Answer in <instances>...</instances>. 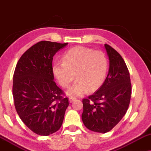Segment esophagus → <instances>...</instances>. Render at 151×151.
<instances>
[{"mask_svg":"<svg viewBox=\"0 0 151 151\" xmlns=\"http://www.w3.org/2000/svg\"><path fill=\"white\" fill-rule=\"evenodd\" d=\"M75 100H76V98H75V97H69L68 98V101L70 103H73V101H75Z\"/></svg>","mask_w":151,"mask_h":151,"instance_id":"obj_1","label":"esophagus"}]
</instances>
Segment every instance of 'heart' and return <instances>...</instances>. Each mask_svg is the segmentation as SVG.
I'll list each match as a JSON object with an SVG mask.
<instances>
[{
	"label": "heart",
	"instance_id": "b5f03b06",
	"mask_svg": "<svg viewBox=\"0 0 151 151\" xmlns=\"http://www.w3.org/2000/svg\"><path fill=\"white\" fill-rule=\"evenodd\" d=\"M108 66L104 52L79 46L67 50L62 61L52 65V72L58 83L64 88H68L75 78L76 82L66 93L68 96H79L87 91L94 92L101 88L107 76Z\"/></svg>",
	"mask_w": 151,
	"mask_h": 151
}]
</instances>
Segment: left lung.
<instances>
[{
	"instance_id": "left-lung-1",
	"label": "left lung",
	"mask_w": 151,
	"mask_h": 151,
	"mask_svg": "<svg viewBox=\"0 0 151 151\" xmlns=\"http://www.w3.org/2000/svg\"><path fill=\"white\" fill-rule=\"evenodd\" d=\"M109 60L108 75L96 92L83 99L81 118L85 126L98 133L111 131L125 115L131 100L130 75L121 55L104 45Z\"/></svg>"
}]
</instances>
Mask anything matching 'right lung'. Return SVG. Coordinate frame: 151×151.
Segmentation results:
<instances>
[{
	"mask_svg": "<svg viewBox=\"0 0 151 151\" xmlns=\"http://www.w3.org/2000/svg\"><path fill=\"white\" fill-rule=\"evenodd\" d=\"M68 43L41 41L23 54L17 63L13 79L16 111L25 125L36 134L47 136L63 123L69 103L54 81L53 56Z\"/></svg>",
	"mask_w": 151,
	"mask_h": 151,
	"instance_id": "obj_1",
	"label": "right lung"
}]
</instances>
